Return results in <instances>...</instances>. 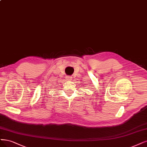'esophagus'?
<instances>
[{
    "mask_svg": "<svg viewBox=\"0 0 147 147\" xmlns=\"http://www.w3.org/2000/svg\"><path fill=\"white\" fill-rule=\"evenodd\" d=\"M65 78H66L68 80H71L72 77H70V76H66V77H65Z\"/></svg>",
    "mask_w": 147,
    "mask_h": 147,
    "instance_id": "obj_1",
    "label": "esophagus"
}]
</instances>
